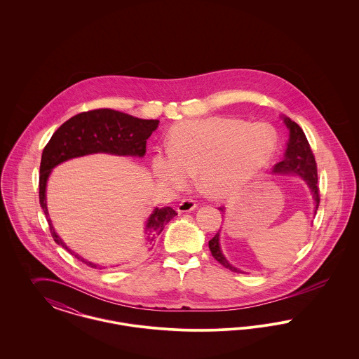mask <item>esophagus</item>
<instances>
[{
    "label": "esophagus",
    "mask_w": 359,
    "mask_h": 359,
    "mask_svg": "<svg viewBox=\"0 0 359 359\" xmlns=\"http://www.w3.org/2000/svg\"><path fill=\"white\" fill-rule=\"evenodd\" d=\"M196 201H194V199H183L179 205H177V211L179 212H187V211H192V210H195L196 208Z\"/></svg>",
    "instance_id": "obj_1"
}]
</instances>
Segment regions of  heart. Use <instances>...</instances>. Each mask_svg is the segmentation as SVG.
I'll return each instance as SVG.
<instances>
[{
  "mask_svg": "<svg viewBox=\"0 0 359 359\" xmlns=\"http://www.w3.org/2000/svg\"><path fill=\"white\" fill-rule=\"evenodd\" d=\"M276 149V130L265 122L210 117L175 125L170 151H157L152 167L156 177L171 188L183 187L198 172L205 194L227 198L265 171Z\"/></svg>",
  "mask_w": 359,
  "mask_h": 359,
  "instance_id": "heart-1",
  "label": "heart"
}]
</instances>
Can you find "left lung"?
<instances>
[{
  "instance_id": "8db88e82",
  "label": "left lung",
  "mask_w": 359,
  "mask_h": 359,
  "mask_svg": "<svg viewBox=\"0 0 359 359\" xmlns=\"http://www.w3.org/2000/svg\"><path fill=\"white\" fill-rule=\"evenodd\" d=\"M284 122L287 128L290 129V142L285 156L283 161L277 163L273 167V172L276 173H293L302 176L308 186L311 188L315 202H316V210L320 202V194H319V187H318V168H316V161L315 156L309 147L307 137L304 135L303 129L288 117H284ZM315 210V212H316ZM219 211L224 212V208L219 207ZM208 248L212 257L222 264L224 268L230 269L231 272H241L237 268L231 266L227 259L223 257L221 248H219V231L208 241Z\"/></svg>"
}]
</instances>
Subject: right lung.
I'll return each instance as SVG.
<instances>
[{"instance_id":"right-lung-1","label":"right lung","mask_w":359,"mask_h":359,"mask_svg":"<svg viewBox=\"0 0 359 359\" xmlns=\"http://www.w3.org/2000/svg\"><path fill=\"white\" fill-rule=\"evenodd\" d=\"M158 120H140L133 116L121 113L111 109H95L79 113L66 121L53 135L48 144L44 147L40 163L39 176V201L40 205L48 217L46 205V184L52 168L57 164L85 154H103L120 156H138L142 157L147 152V140L157 129ZM177 215L172 207L156 208L147 222L148 245L163 231L164 226ZM53 241L63 246L69 255L76 257L87 266L95 268L82 257L72 253L65 242L57 237L48 219ZM101 269V268H100Z\"/></svg>"}]
</instances>
